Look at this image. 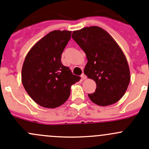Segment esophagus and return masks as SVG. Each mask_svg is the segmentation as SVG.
I'll return each mask as SVG.
<instances>
[{
	"label": "esophagus",
	"mask_w": 149,
	"mask_h": 149,
	"mask_svg": "<svg viewBox=\"0 0 149 149\" xmlns=\"http://www.w3.org/2000/svg\"><path fill=\"white\" fill-rule=\"evenodd\" d=\"M81 79H83V80H85V79H86V75L84 74V73H82L81 76Z\"/></svg>",
	"instance_id": "esophagus-1"
}]
</instances>
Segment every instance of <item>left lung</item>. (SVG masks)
Wrapping results in <instances>:
<instances>
[{"label":"left lung","mask_w":149,"mask_h":149,"mask_svg":"<svg viewBox=\"0 0 149 149\" xmlns=\"http://www.w3.org/2000/svg\"><path fill=\"white\" fill-rule=\"evenodd\" d=\"M72 38L88 60L84 74L97 84L95 92L88 96L100 106L116 103L123 97L130 80L125 55L112 36L99 26L73 31Z\"/></svg>","instance_id":"8db88e82"}]
</instances>
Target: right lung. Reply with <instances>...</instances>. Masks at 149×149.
Wrapping results in <instances>:
<instances>
[{"mask_svg": "<svg viewBox=\"0 0 149 149\" xmlns=\"http://www.w3.org/2000/svg\"><path fill=\"white\" fill-rule=\"evenodd\" d=\"M71 31L55 30L31 48L22 70V81L29 97L46 108L60 107L67 101L70 87L81 78L61 63V55Z\"/></svg>", "mask_w": 149, "mask_h": 149, "instance_id": "obj_1", "label": "right lung"}]
</instances>
